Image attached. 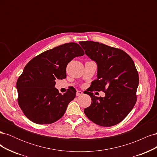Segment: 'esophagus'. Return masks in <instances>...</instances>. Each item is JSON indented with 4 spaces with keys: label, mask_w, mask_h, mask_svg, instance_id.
I'll return each mask as SVG.
<instances>
[{
    "label": "esophagus",
    "mask_w": 157,
    "mask_h": 157,
    "mask_svg": "<svg viewBox=\"0 0 157 157\" xmlns=\"http://www.w3.org/2000/svg\"><path fill=\"white\" fill-rule=\"evenodd\" d=\"M83 93L82 91H80V90H78V91L77 92V94H76V95H77V96H80V95H82Z\"/></svg>",
    "instance_id": "1"
}]
</instances>
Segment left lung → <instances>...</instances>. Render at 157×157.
Instances as JSON below:
<instances>
[{"label":"left lung","instance_id":"1","mask_svg":"<svg viewBox=\"0 0 157 157\" xmlns=\"http://www.w3.org/2000/svg\"><path fill=\"white\" fill-rule=\"evenodd\" d=\"M87 56L97 63V78L88 92L92 103L84 112L89 119L101 126L121 122L135 105L139 75L134 61L121 49L93 41L79 42ZM94 90L106 93L96 97Z\"/></svg>","mask_w":157,"mask_h":157}]
</instances>
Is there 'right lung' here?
I'll return each mask as SVG.
<instances>
[{"mask_svg": "<svg viewBox=\"0 0 157 157\" xmlns=\"http://www.w3.org/2000/svg\"><path fill=\"white\" fill-rule=\"evenodd\" d=\"M84 50L69 42L46 50L33 58L18 78V103L24 115L39 124H51L63 117L68 104L76 96V90L61 94L55 88L56 79L66 78V67Z\"/></svg>", "mask_w": 157, "mask_h": 157, "instance_id": "add662e5", "label": "right lung"}]
</instances>
